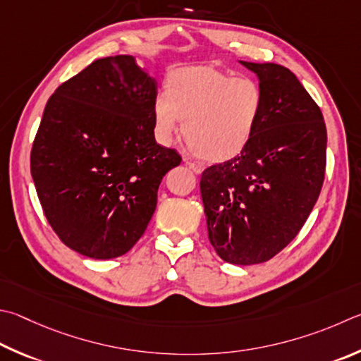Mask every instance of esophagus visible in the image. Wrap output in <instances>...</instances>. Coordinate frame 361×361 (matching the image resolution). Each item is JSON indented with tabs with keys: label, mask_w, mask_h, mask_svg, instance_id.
<instances>
[{
	"label": "esophagus",
	"mask_w": 361,
	"mask_h": 361,
	"mask_svg": "<svg viewBox=\"0 0 361 361\" xmlns=\"http://www.w3.org/2000/svg\"><path fill=\"white\" fill-rule=\"evenodd\" d=\"M185 162H186V166H189V169L192 170V172H195V173H200L202 170H203V166L200 162H194L192 159H185Z\"/></svg>",
	"instance_id": "34e87169"
}]
</instances>
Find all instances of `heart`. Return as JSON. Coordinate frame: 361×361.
<instances>
[{
	"label": "heart",
	"mask_w": 361,
	"mask_h": 361,
	"mask_svg": "<svg viewBox=\"0 0 361 361\" xmlns=\"http://www.w3.org/2000/svg\"><path fill=\"white\" fill-rule=\"evenodd\" d=\"M265 112V93L252 77H233L212 68H183L153 104L154 134L172 143L185 120V135L195 153L226 161L243 152Z\"/></svg>",
	"instance_id": "b5f03b06"
}]
</instances>
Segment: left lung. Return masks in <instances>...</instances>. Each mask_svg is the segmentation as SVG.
<instances>
[{"label": "left lung", "mask_w": 361, "mask_h": 361, "mask_svg": "<svg viewBox=\"0 0 361 361\" xmlns=\"http://www.w3.org/2000/svg\"><path fill=\"white\" fill-rule=\"evenodd\" d=\"M259 78L265 112L235 158L203 170L200 194L208 238L222 260H270L297 237L322 189L326 128L293 72L274 63L240 61Z\"/></svg>", "instance_id": "1"}]
</instances>
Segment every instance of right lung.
<instances>
[{
    "instance_id": "right-lung-1",
    "label": "right lung",
    "mask_w": 361,
    "mask_h": 361,
    "mask_svg": "<svg viewBox=\"0 0 361 361\" xmlns=\"http://www.w3.org/2000/svg\"><path fill=\"white\" fill-rule=\"evenodd\" d=\"M156 78L130 55L96 60L56 88L31 149L45 218L85 257L126 254L147 231L181 156L154 140Z\"/></svg>"
}]
</instances>
